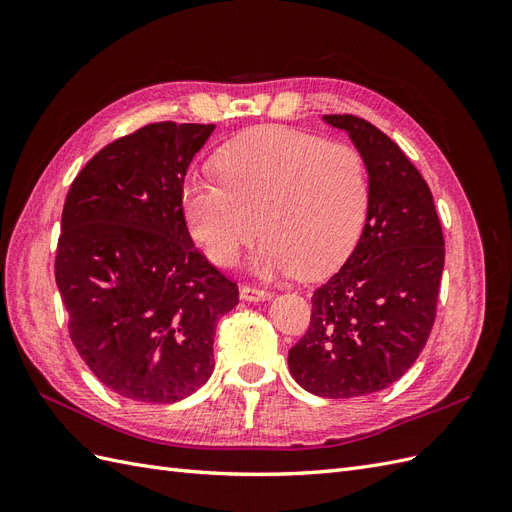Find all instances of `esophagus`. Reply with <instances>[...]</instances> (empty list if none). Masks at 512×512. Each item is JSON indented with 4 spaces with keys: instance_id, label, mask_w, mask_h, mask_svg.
<instances>
[{
    "instance_id": "1",
    "label": "esophagus",
    "mask_w": 512,
    "mask_h": 512,
    "mask_svg": "<svg viewBox=\"0 0 512 512\" xmlns=\"http://www.w3.org/2000/svg\"><path fill=\"white\" fill-rule=\"evenodd\" d=\"M241 299L243 301H267V299H271V290L260 288V286H243Z\"/></svg>"
}]
</instances>
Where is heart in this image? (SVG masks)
<instances>
[{"label":"heart","instance_id":"1","mask_svg":"<svg viewBox=\"0 0 512 512\" xmlns=\"http://www.w3.org/2000/svg\"><path fill=\"white\" fill-rule=\"evenodd\" d=\"M215 170L220 175H190L181 188L185 224L215 265L235 267L262 228L258 271L318 277L361 239L369 177L350 145L260 128L228 143Z\"/></svg>","mask_w":512,"mask_h":512}]
</instances>
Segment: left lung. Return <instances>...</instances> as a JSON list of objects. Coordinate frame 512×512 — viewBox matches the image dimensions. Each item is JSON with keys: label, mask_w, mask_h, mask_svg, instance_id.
<instances>
[{"label": "left lung", "mask_w": 512, "mask_h": 512, "mask_svg": "<svg viewBox=\"0 0 512 512\" xmlns=\"http://www.w3.org/2000/svg\"><path fill=\"white\" fill-rule=\"evenodd\" d=\"M365 160L361 239L312 297L307 333L288 352L292 378L348 399L397 382L425 348L438 309L444 235L427 181L389 136L354 115H324Z\"/></svg>", "instance_id": "left-lung-1"}]
</instances>
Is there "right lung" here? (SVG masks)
I'll return each mask as SVG.
<instances>
[{
	"instance_id": "right-lung-1",
	"label": "right lung",
	"mask_w": 512,
	"mask_h": 512,
	"mask_svg": "<svg viewBox=\"0 0 512 512\" xmlns=\"http://www.w3.org/2000/svg\"><path fill=\"white\" fill-rule=\"evenodd\" d=\"M213 123L160 121L100 149L70 185L55 256L68 331L121 397L173 404L213 371L235 282L194 245L181 209L192 158Z\"/></svg>"
}]
</instances>
